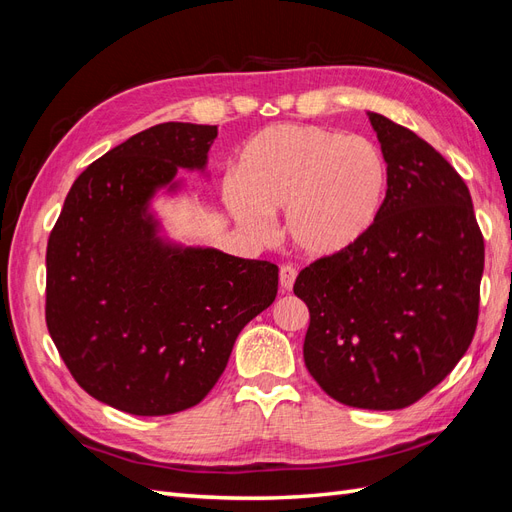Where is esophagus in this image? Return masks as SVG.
<instances>
[{
	"instance_id": "34e87169",
	"label": "esophagus",
	"mask_w": 512,
	"mask_h": 512,
	"mask_svg": "<svg viewBox=\"0 0 512 512\" xmlns=\"http://www.w3.org/2000/svg\"><path fill=\"white\" fill-rule=\"evenodd\" d=\"M294 280H297V269H294L292 265H284V267L280 269V286H282L284 290H292Z\"/></svg>"
}]
</instances>
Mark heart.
<instances>
[{
    "label": "heart",
    "instance_id": "1",
    "mask_svg": "<svg viewBox=\"0 0 512 512\" xmlns=\"http://www.w3.org/2000/svg\"><path fill=\"white\" fill-rule=\"evenodd\" d=\"M224 203L254 237L271 235V213L286 211L292 243L307 256L348 252L376 226L389 194L382 149L359 134L307 123H277L239 153Z\"/></svg>",
    "mask_w": 512,
    "mask_h": 512
}]
</instances>
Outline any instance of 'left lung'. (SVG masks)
I'll return each instance as SVG.
<instances>
[{"mask_svg": "<svg viewBox=\"0 0 512 512\" xmlns=\"http://www.w3.org/2000/svg\"><path fill=\"white\" fill-rule=\"evenodd\" d=\"M389 164L376 226L348 252L305 267L303 359L339 404L399 410L440 384L478 320L485 243L468 185L404 126L367 113Z\"/></svg>", "mask_w": 512, "mask_h": 512, "instance_id": "8db88e82", "label": "left lung"}]
</instances>
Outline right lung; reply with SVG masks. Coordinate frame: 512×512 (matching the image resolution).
Returning a JSON list of instances; mask_svg holds the SVG:
<instances>
[{
    "instance_id": "add662e5",
    "label": "right lung",
    "mask_w": 512,
    "mask_h": 512,
    "mask_svg": "<svg viewBox=\"0 0 512 512\" xmlns=\"http://www.w3.org/2000/svg\"><path fill=\"white\" fill-rule=\"evenodd\" d=\"M218 126L138 132L72 183L46 247V327L83 389L136 416L203 401L247 322L275 301L277 267L168 239L153 211L179 168L205 175Z\"/></svg>"
}]
</instances>
